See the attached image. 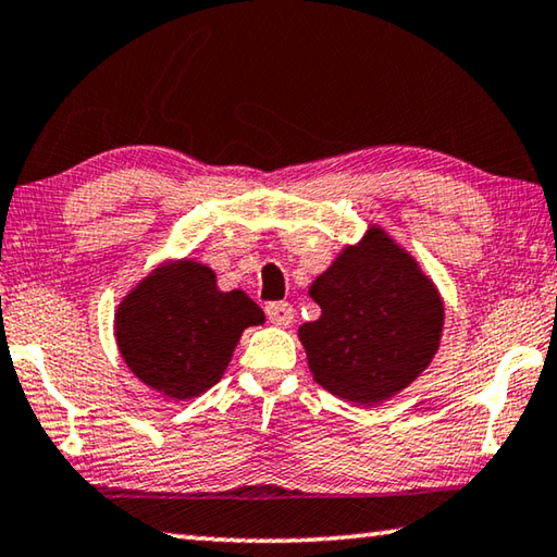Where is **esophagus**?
<instances>
[{"instance_id": "obj_1", "label": "esophagus", "mask_w": 557, "mask_h": 557, "mask_svg": "<svg viewBox=\"0 0 557 557\" xmlns=\"http://www.w3.org/2000/svg\"><path fill=\"white\" fill-rule=\"evenodd\" d=\"M264 314H268V320L272 324L287 326V324H293V320H295V307L289 302H268V305H264Z\"/></svg>"}]
</instances>
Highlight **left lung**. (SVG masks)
Returning <instances> with one entry per match:
<instances>
[{"label":"left lung","mask_w":557,"mask_h":557,"mask_svg":"<svg viewBox=\"0 0 557 557\" xmlns=\"http://www.w3.org/2000/svg\"><path fill=\"white\" fill-rule=\"evenodd\" d=\"M320 320L299 326L314 382L351 404L374 406L406 389L434 359L444 302L389 235L369 227L312 282Z\"/></svg>","instance_id":"8db88e82"}]
</instances>
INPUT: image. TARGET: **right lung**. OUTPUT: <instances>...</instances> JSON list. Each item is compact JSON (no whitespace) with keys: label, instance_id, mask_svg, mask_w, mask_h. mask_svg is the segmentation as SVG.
I'll list each match as a JSON object with an SVG mask.
<instances>
[{"label":"right lung","instance_id":"obj_1","mask_svg":"<svg viewBox=\"0 0 557 557\" xmlns=\"http://www.w3.org/2000/svg\"><path fill=\"white\" fill-rule=\"evenodd\" d=\"M264 314L243 289L220 293L215 272L181 260L161 264L119 305L116 342L140 382L171 399L208 392Z\"/></svg>","mask_w":557,"mask_h":557}]
</instances>
